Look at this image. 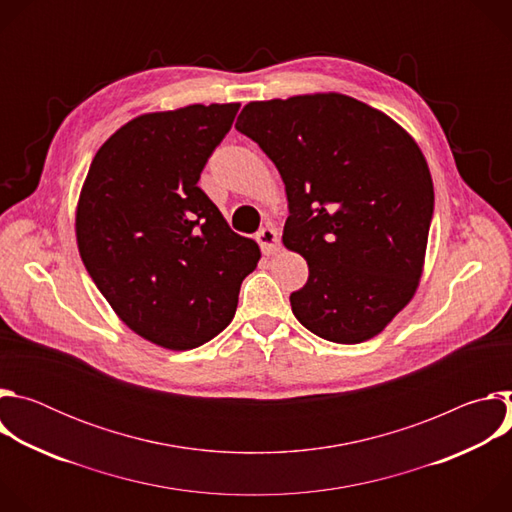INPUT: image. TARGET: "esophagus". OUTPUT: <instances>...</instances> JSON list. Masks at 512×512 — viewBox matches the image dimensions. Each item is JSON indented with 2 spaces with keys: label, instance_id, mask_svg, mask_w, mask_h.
<instances>
[{
  "label": "esophagus",
  "instance_id": "obj_1",
  "mask_svg": "<svg viewBox=\"0 0 512 512\" xmlns=\"http://www.w3.org/2000/svg\"><path fill=\"white\" fill-rule=\"evenodd\" d=\"M257 241L263 249L265 255H273L279 251V235L275 231V227H263L259 233H257Z\"/></svg>",
  "mask_w": 512,
  "mask_h": 512
}]
</instances>
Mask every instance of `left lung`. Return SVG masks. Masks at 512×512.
Instances as JSON below:
<instances>
[{"instance_id": "1", "label": "left lung", "mask_w": 512, "mask_h": 512, "mask_svg": "<svg viewBox=\"0 0 512 512\" xmlns=\"http://www.w3.org/2000/svg\"><path fill=\"white\" fill-rule=\"evenodd\" d=\"M235 127L285 184L281 241L310 269L291 312L338 344L381 334L413 300L425 265L433 182L417 141L340 93L251 101Z\"/></svg>"}]
</instances>
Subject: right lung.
<instances>
[{"mask_svg":"<svg viewBox=\"0 0 512 512\" xmlns=\"http://www.w3.org/2000/svg\"><path fill=\"white\" fill-rule=\"evenodd\" d=\"M239 103L143 113L95 154L77 204L81 259L115 314L141 338L196 348L235 318L253 239L198 188Z\"/></svg>","mask_w":512,"mask_h":512,"instance_id":"1","label":"right lung"}]
</instances>
